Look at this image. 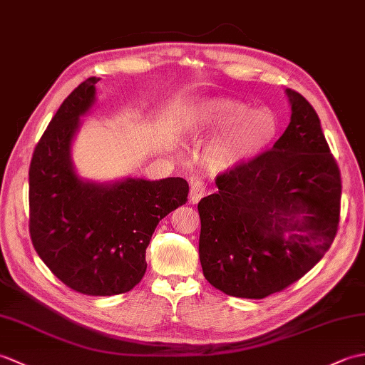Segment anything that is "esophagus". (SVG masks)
Segmentation results:
<instances>
[{"label": "esophagus", "instance_id": "34e87169", "mask_svg": "<svg viewBox=\"0 0 365 365\" xmlns=\"http://www.w3.org/2000/svg\"><path fill=\"white\" fill-rule=\"evenodd\" d=\"M191 188H190V202L197 204L200 199L205 195V183L202 180H197V178H191Z\"/></svg>", "mask_w": 365, "mask_h": 365}]
</instances>
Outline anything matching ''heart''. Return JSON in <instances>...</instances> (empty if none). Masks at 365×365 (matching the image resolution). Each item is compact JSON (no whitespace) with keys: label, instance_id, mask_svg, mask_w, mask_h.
<instances>
[{"label":"heart","instance_id":"b5f03b06","mask_svg":"<svg viewBox=\"0 0 365 365\" xmlns=\"http://www.w3.org/2000/svg\"><path fill=\"white\" fill-rule=\"evenodd\" d=\"M276 130L273 113L254 110L234 98L207 100L191 125L195 135H218L204 152L205 165L213 170L237 168L255 158L273 141Z\"/></svg>","mask_w":365,"mask_h":365}]
</instances>
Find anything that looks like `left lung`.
Here are the masks:
<instances>
[{"mask_svg": "<svg viewBox=\"0 0 365 365\" xmlns=\"http://www.w3.org/2000/svg\"><path fill=\"white\" fill-rule=\"evenodd\" d=\"M289 127L271 149L216 175L200 199L204 276L229 297L262 299L315 267L339 229L342 180L312 105L287 89Z\"/></svg>", "mask_w": 365, "mask_h": 365, "instance_id": "left-lung-1", "label": "left lung"}]
</instances>
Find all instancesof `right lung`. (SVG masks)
I'll list each match as a JSON object with an SVG mask.
<instances>
[{
    "label": "right lung",
    "instance_id": "1",
    "mask_svg": "<svg viewBox=\"0 0 365 365\" xmlns=\"http://www.w3.org/2000/svg\"><path fill=\"white\" fill-rule=\"evenodd\" d=\"M98 80L83 81L38 139L29 166V235L38 257L68 289L111 297L141 282L155 227L187 204L190 187L180 177L113 185L78 178L71 145Z\"/></svg>",
    "mask_w": 365,
    "mask_h": 365
}]
</instances>
